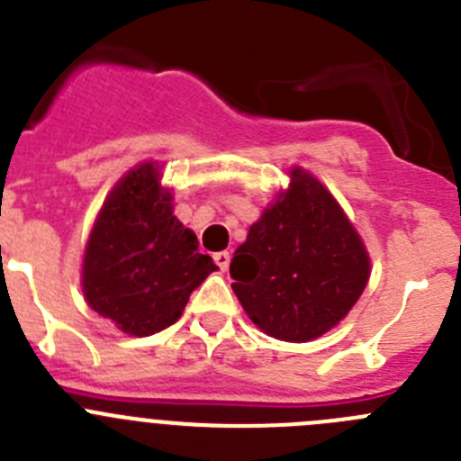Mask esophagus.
I'll list each match as a JSON object with an SVG mask.
<instances>
[{
    "label": "esophagus",
    "instance_id": "34e87169",
    "mask_svg": "<svg viewBox=\"0 0 461 461\" xmlns=\"http://www.w3.org/2000/svg\"><path fill=\"white\" fill-rule=\"evenodd\" d=\"M214 263H217L219 270L226 272L228 266H230V254L228 251H219V254H214Z\"/></svg>",
    "mask_w": 461,
    "mask_h": 461
}]
</instances>
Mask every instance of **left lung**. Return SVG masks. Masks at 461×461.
<instances>
[{
	"label": "left lung",
	"mask_w": 461,
	"mask_h": 461,
	"mask_svg": "<svg viewBox=\"0 0 461 461\" xmlns=\"http://www.w3.org/2000/svg\"><path fill=\"white\" fill-rule=\"evenodd\" d=\"M230 276L244 312L263 332L309 341L351 312L367 286L369 256L332 194L295 168L291 189L238 247Z\"/></svg>",
	"instance_id": "1"
}]
</instances>
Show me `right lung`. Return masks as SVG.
Here are the masks:
<instances>
[{
  "instance_id": "add662e5",
  "label": "right lung",
  "mask_w": 461,
  "mask_h": 461,
  "mask_svg": "<svg viewBox=\"0 0 461 461\" xmlns=\"http://www.w3.org/2000/svg\"><path fill=\"white\" fill-rule=\"evenodd\" d=\"M170 201L157 166H138L110 191L89 235L83 293L126 335L148 337L173 325L191 293L217 270L173 217Z\"/></svg>"
}]
</instances>
